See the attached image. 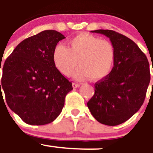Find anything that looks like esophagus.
<instances>
[{"mask_svg":"<svg viewBox=\"0 0 153 153\" xmlns=\"http://www.w3.org/2000/svg\"><path fill=\"white\" fill-rule=\"evenodd\" d=\"M72 86H73V88H78L79 86H80V84H78V83H75V82H73Z\"/></svg>","mask_w":153,"mask_h":153,"instance_id":"obj_1","label":"esophagus"}]
</instances>
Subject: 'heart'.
Listing matches in <instances>:
<instances>
[{"label":"heart","instance_id":"1","mask_svg":"<svg viewBox=\"0 0 153 153\" xmlns=\"http://www.w3.org/2000/svg\"><path fill=\"white\" fill-rule=\"evenodd\" d=\"M114 59L115 49L109 41L86 33L68 40V48L56 45L52 53L54 65L65 76L71 75L77 64L80 66L75 74L78 79L104 78L111 71Z\"/></svg>","mask_w":153,"mask_h":153}]
</instances>
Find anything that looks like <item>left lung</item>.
<instances>
[{
	"mask_svg": "<svg viewBox=\"0 0 153 153\" xmlns=\"http://www.w3.org/2000/svg\"><path fill=\"white\" fill-rule=\"evenodd\" d=\"M91 32L109 38L115 59L111 72L95 84V93L88 102V108L102 124L118 126L143 105L150 82L149 64L138 45L123 34L111 30Z\"/></svg>",
	"mask_w": 153,
	"mask_h": 153,
	"instance_id": "1",
	"label": "left lung"
}]
</instances>
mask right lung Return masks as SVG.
Here are the masks:
<instances>
[{
	"label": "right lung",
	"instance_id": "obj_1",
	"mask_svg": "<svg viewBox=\"0 0 153 153\" xmlns=\"http://www.w3.org/2000/svg\"><path fill=\"white\" fill-rule=\"evenodd\" d=\"M64 38L57 30H44L21 42L4 64L0 95L4 90L9 108L27 124L52 123L73 89L52 60L54 47Z\"/></svg>",
	"mask_w": 153,
	"mask_h": 153
}]
</instances>
